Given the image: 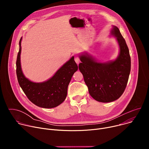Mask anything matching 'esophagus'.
Returning <instances> with one entry per match:
<instances>
[{
    "label": "esophagus",
    "instance_id": "obj_1",
    "mask_svg": "<svg viewBox=\"0 0 149 149\" xmlns=\"http://www.w3.org/2000/svg\"><path fill=\"white\" fill-rule=\"evenodd\" d=\"M74 60H75V61L76 62L77 64H79V63L80 62V59H79V58L78 56H75Z\"/></svg>",
    "mask_w": 149,
    "mask_h": 149
}]
</instances>
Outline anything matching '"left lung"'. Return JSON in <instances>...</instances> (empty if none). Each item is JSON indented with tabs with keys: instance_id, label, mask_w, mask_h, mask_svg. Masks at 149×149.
<instances>
[{
	"instance_id": "obj_1",
	"label": "left lung",
	"mask_w": 149,
	"mask_h": 149,
	"mask_svg": "<svg viewBox=\"0 0 149 149\" xmlns=\"http://www.w3.org/2000/svg\"><path fill=\"white\" fill-rule=\"evenodd\" d=\"M111 35L116 38L120 48L115 60L100 62L87 52L79 55L81 62L79 70L89 93L94 100L102 102H112L121 97L127 86L131 70L129 50L119 29L113 26Z\"/></svg>"
}]
</instances>
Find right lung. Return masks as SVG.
Wrapping results in <instances>:
<instances>
[{
    "instance_id": "obj_1",
    "label": "right lung",
    "mask_w": 149,
    "mask_h": 149,
    "mask_svg": "<svg viewBox=\"0 0 149 149\" xmlns=\"http://www.w3.org/2000/svg\"><path fill=\"white\" fill-rule=\"evenodd\" d=\"M21 38L16 60V75L21 88L28 98L35 105L44 109L57 107L63 102L67 95V90L71 78L78 70L74 56L65 63L48 80L33 82L25 77L21 68Z\"/></svg>"
}]
</instances>
